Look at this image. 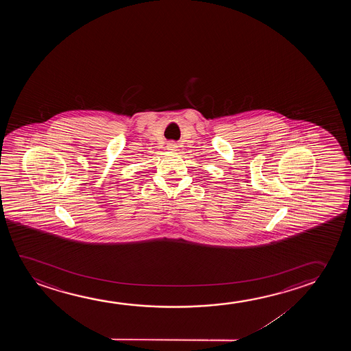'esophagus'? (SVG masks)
<instances>
[{"instance_id":"esophagus-1","label":"esophagus","mask_w":351,"mask_h":351,"mask_svg":"<svg viewBox=\"0 0 351 351\" xmlns=\"http://www.w3.org/2000/svg\"><path fill=\"white\" fill-rule=\"evenodd\" d=\"M178 147V144H176V143H173V141H171V143H169L168 144V149H170V151H176Z\"/></svg>"}]
</instances>
